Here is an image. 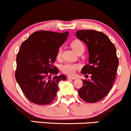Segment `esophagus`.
<instances>
[{
  "mask_svg": "<svg viewBox=\"0 0 131 131\" xmlns=\"http://www.w3.org/2000/svg\"><path fill=\"white\" fill-rule=\"evenodd\" d=\"M68 78H69V79H76V77H75V76H68Z\"/></svg>",
  "mask_w": 131,
  "mask_h": 131,
  "instance_id": "esophagus-1",
  "label": "esophagus"
}]
</instances>
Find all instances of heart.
<instances>
[{"label":"heart","mask_w":131,"mask_h":131,"mask_svg":"<svg viewBox=\"0 0 131 131\" xmlns=\"http://www.w3.org/2000/svg\"><path fill=\"white\" fill-rule=\"evenodd\" d=\"M71 46L72 49L74 50L76 53L81 52V51H84V46L83 43L79 39H75L71 42ZM62 54V50L61 48H59L57 53V58L60 60ZM81 68V65L79 63H66L61 66L60 69L61 71L64 74L73 75L78 70Z\"/></svg>","instance_id":"obj_1"}]
</instances>
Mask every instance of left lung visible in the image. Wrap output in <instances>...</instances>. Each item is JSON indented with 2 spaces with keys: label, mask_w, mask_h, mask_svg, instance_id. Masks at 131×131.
Wrapping results in <instances>:
<instances>
[{
  "label": "left lung",
  "mask_w": 131,
  "mask_h": 131,
  "mask_svg": "<svg viewBox=\"0 0 131 131\" xmlns=\"http://www.w3.org/2000/svg\"><path fill=\"white\" fill-rule=\"evenodd\" d=\"M76 36L87 45L89 64L82 68V74H91V81L82 80L78 94L84 101L95 103L106 95L115 81L119 64L115 45L104 33L95 30H79ZM88 77V75H85Z\"/></svg>",
  "instance_id": "obj_1"
}]
</instances>
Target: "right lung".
Masks as SVG:
<instances>
[{
  "label": "right lung",
  "instance_id": "1",
  "mask_svg": "<svg viewBox=\"0 0 131 131\" xmlns=\"http://www.w3.org/2000/svg\"><path fill=\"white\" fill-rule=\"evenodd\" d=\"M69 32L48 31L33 32L21 43L16 55L15 78L26 98L34 104L49 105L55 99L60 81L64 75L55 76L58 71L53 63L58 49Z\"/></svg>",
  "mask_w": 131,
  "mask_h": 131
}]
</instances>
